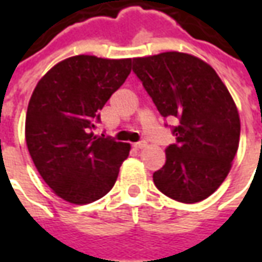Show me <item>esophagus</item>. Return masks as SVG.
Wrapping results in <instances>:
<instances>
[{
    "instance_id": "1",
    "label": "esophagus",
    "mask_w": 262,
    "mask_h": 262,
    "mask_svg": "<svg viewBox=\"0 0 262 262\" xmlns=\"http://www.w3.org/2000/svg\"><path fill=\"white\" fill-rule=\"evenodd\" d=\"M146 146H147V143L146 142H139V143H135V144H133V147L136 148V150H142V148H144Z\"/></svg>"
}]
</instances>
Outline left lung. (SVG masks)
<instances>
[{
	"instance_id": "obj_1",
	"label": "left lung",
	"mask_w": 262,
	"mask_h": 262,
	"mask_svg": "<svg viewBox=\"0 0 262 262\" xmlns=\"http://www.w3.org/2000/svg\"><path fill=\"white\" fill-rule=\"evenodd\" d=\"M159 112L178 118L177 144L153 174L161 192L182 203L201 202L222 185L240 142V116L217 73L192 54L165 52L133 59Z\"/></svg>"
}]
</instances>
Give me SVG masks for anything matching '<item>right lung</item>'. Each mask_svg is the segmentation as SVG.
Here are the masks:
<instances>
[{
  "label": "right lung",
  "mask_w": 262,
  "mask_h": 262,
  "mask_svg": "<svg viewBox=\"0 0 262 262\" xmlns=\"http://www.w3.org/2000/svg\"><path fill=\"white\" fill-rule=\"evenodd\" d=\"M130 71L132 59L78 54L53 66L32 92L26 146L40 177L67 202H94L116 182L130 144L98 137L92 129Z\"/></svg>",
  "instance_id": "add662e5"
}]
</instances>
